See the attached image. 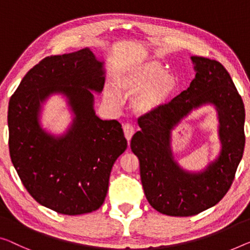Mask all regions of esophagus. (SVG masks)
I'll list each match as a JSON object with an SVG mask.
<instances>
[{
    "label": "esophagus",
    "mask_w": 250,
    "mask_h": 250,
    "mask_svg": "<svg viewBox=\"0 0 250 250\" xmlns=\"http://www.w3.org/2000/svg\"><path fill=\"white\" fill-rule=\"evenodd\" d=\"M124 132H125V139L128 140V141H130V140H131L132 136H133V133H135V128H133L132 125L125 124L124 125Z\"/></svg>",
    "instance_id": "esophagus-1"
}]
</instances>
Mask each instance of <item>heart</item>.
I'll return each mask as SVG.
<instances>
[{
	"instance_id": "obj_1",
	"label": "heart",
	"mask_w": 250,
	"mask_h": 250,
	"mask_svg": "<svg viewBox=\"0 0 250 250\" xmlns=\"http://www.w3.org/2000/svg\"><path fill=\"white\" fill-rule=\"evenodd\" d=\"M154 61L117 67L113 72L114 86L125 95L140 92L135 107L139 112H151L166 104L177 88V78ZM104 99L110 104L118 103V94L112 87L104 89Z\"/></svg>"
}]
</instances>
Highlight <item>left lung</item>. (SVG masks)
Listing matches in <instances>:
<instances>
[{
	"label": "left lung",
	"instance_id": "obj_1",
	"mask_svg": "<svg viewBox=\"0 0 250 250\" xmlns=\"http://www.w3.org/2000/svg\"><path fill=\"white\" fill-rule=\"evenodd\" d=\"M195 77L189 87L138 120L141 128L131 139L140 164L145 195L166 215L189 217L213 207L229 191L245 148V106L227 69L220 62L191 57ZM213 104L218 111L223 148L219 157L200 173L184 171L173 161L170 135L193 108Z\"/></svg>",
	"mask_w": 250,
	"mask_h": 250
}]
</instances>
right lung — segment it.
Returning a JSON list of instances; mask_svg holds the SVG:
<instances>
[{"label":"right lung","mask_w":250,"mask_h":250,"mask_svg":"<svg viewBox=\"0 0 250 250\" xmlns=\"http://www.w3.org/2000/svg\"><path fill=\"white\" fill-rule=\"evenodd\" d=\"M103 62L89 48L50 56L32 67L11 96L7 111L11 161L29 194L57 213L98 210L105 200L114 162L126 149L117 120L95 114L91 91L102 92ZM61 92L74 115L65 135L40 126L41 103Z\"/></svg>","instance_id":"1"}]
</instances>
